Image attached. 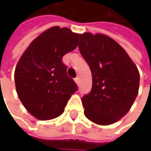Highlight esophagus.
Segmentation results:
<instances>
[{"instance_id":"obj_1","label":"esophagus","mask_w":151,"mask_h":151,"mask_svg":"<svg viewBox=\"0 0 151 151\" xmlns=\"http://www.w3.org/2000/svg\"><path fill=\"white\" fill-rule=\"evenodd\" d=\"M74 80H75V82H76V84H77V85H78V84H79V78H78V77L74 78Z\"/></svg>"}]
</instances>
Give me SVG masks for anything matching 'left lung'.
Listing matches in <instances>:
<instances>
[{"label":"left lung","mask_w":151,"mask_h":151,"mask_svg":"<svg viewBox=\"0 0 151 151\" xmlns=\"http://www.w3.org/2000/svg\"><path fill=\"white\" fill-rule=\"evenodd\" d=\"M78 49L93 78L91 92L81 98L85 115L99 125L113 124L136 100L140 82L137 67L122 46L102 34L79 35Z\"/></svg>","instance_id":"obj_1"}]
</instances>
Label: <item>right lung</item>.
<instances>
[{
    "instance_id": "add662e5",
    "label": "right lung",
    "mask_w": 151,
    "mask_h": 151,
    "mask_svg": "<svg viewBox=\"0 0 151 151\" xmlns=\"http://www.w3.org/2000/svg\"><path fill=\"white\" fill-rule=\"evenodd\" d=\"M78 37L67 28L51 27L29 45L17 63L15 83L18 97L38 120L61 115L78 90L74 80L67 76L62 58L77 47Z\"/></svg>"
}]
</instances>
